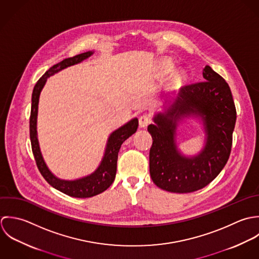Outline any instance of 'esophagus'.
<instances>
[{"label":"esophagus","mask_w":259,"mask_h":259,"mask_svg":"<svg viewBox=\"0 0 259 259\" xmlns=\"http://www.w3.org/2000/svg\"><path fill=\"white\" fill-rule=\"evenodd\" d=\"M149 123H150V117H149V115L144 114V115H142V116L139 118V126H140V128H146Z\"/></svg>","instance_id":"obj_1"}]
</instances>
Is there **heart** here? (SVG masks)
I'll use <instances>...</instances> for the list:
<instances>
[{"instance_id": "obj_1", "label": "heart", "mask_w": 259, "mask_h": 259, "mask_svg": "<svg viewBox=\"0 0 259 259\" xmlns=\"http://www.w3.org/2000/svg\"><path fill=\"white\" fill-rule=\"evenodd\" d=\"M163 68L166 69V70H171V68H172V63H171L169 60L164 61V62H163ZM176 77H177V79H182V78L184 77V73H183V72H179Z\"/></svg>"}]
</instances>
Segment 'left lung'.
I'll list each match as a JSON object with an SVG mask.
<instances>
[{
  "instance_id": "8db88e82",
  "label": "left lung",
  "mask_w": 259,
  "mask_h": 259,
  "mask_svg": "<svg viewBox=\"0 0 259 259\" xmlns=\"http://www.w3.org/2000/svg\"><path fill=\"white\" fill-rule=\"evenodd\" d=\"M204 81L181 89L156 112L147 128L153 143L149 153L152 181L159 188L188 193L208 185L223 169L231 151L236 110L226 81L206 65ZM197 117L205 132L204 148L185 156L178 148L177 127L184 118Z\"/></svg>"
}]
</instances>
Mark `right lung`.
Listing matches in <instances>:
<instances>
[{
    "mask_svg": "<svg viewBox=\"0 0 259 259\" xmlns=\"http://www.w3.org/2000/svg\"><path fill=\"white\" fill-rule=\"evenodd\" d=\"M94 54V51L82 53L71 58L64 59L62 62L54 65L36 83L32 94V108L30 116V139L32 150L35 157L37 166L45 180L55 189L76 198H87L102 193L114 182L117 171L118 153L121 145L125 140L132 136L138 128V119L135 117L114 130L108 137L104 155L99 166L94 172L89 175L77 178L74 180H65L57 177L47 166L44 157L42 155L37 132V119L40 94L47 82V79L54 74L79 64L88 59Z\"/></svg>",
    "mask_w": 259,
    "mask_h": 259,
    "instance_id": "add662e5",
    "label": "right lung"
}]
</instances>
